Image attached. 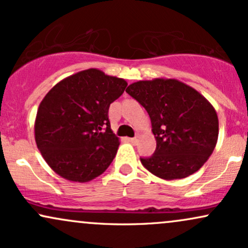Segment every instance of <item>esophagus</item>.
I'll list each match as a JSON object with an SVG mask.
<instances>
[{"mask_svg":"<svg viewBox=\"0 0 248 248\" xmlns=\"http://www.w3.org/2000/svg\"><path fill=\"white\" fill-rule=\"evenodd\" d=\"M129 142H130V143H133V144H136V143H138V139H136V138L129 139Z\"/></svg>","mask_w":248,"mask_h":248,"instance_id":"1","label":"esophagus"}]
</instances>
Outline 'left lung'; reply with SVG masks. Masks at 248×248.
<instances>
[{
	"instance_id": "obj_1",
	"label": "left lung",
	"mask_w": 248,
	"mask_h": 248,
	"mask_svg": "<svg viewBox=\"0 0 248 248\" xmlns=\"http://www.w3.org/2000/svg\"><path fill=\"white\" fill-rule=\"evenodd\" d=\"M126 92L146 108L156 149L141 163L157 177L181 179L198 171L218 140L216 109L195 88L176 79L130 84Z\"/></svg>"
}]
</instances>
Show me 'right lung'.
I'll use <instances>...</instances> for the list:
<instances>
[{
    "mask_svg": "<svg viewBox=\"0 0 248 248\" xmlns=\"http://www.w3.org/2000/svg\"><path fill=\"white\" fill-rule=\"evenodd\" d=\"M126 87L124 79L88 69L47 92L37 110L35 140L53 171L85 183L109 167L120 142L110 129L108 109Z\"/></svg>",
    "mask_w": 248,
    "mask_h": 248,
    "instance_id": "add662e5",
    "label": "right lung"
}]
</instances>
